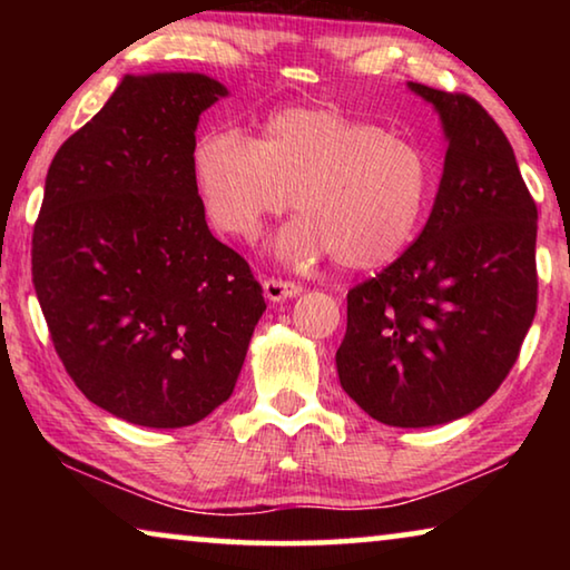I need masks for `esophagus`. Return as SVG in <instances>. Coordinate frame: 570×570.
<instances>
[{"label": "esophagus", "mask_w": 570, "mask_h": 570, "mask_svg": "<svg viewBox=\"0 0 570 570\" xmlns=\"http://www.w3.org/2000/svg\"><path fill=\"white\" fill-rule=\"evenodd\" d=\"M304 288L294 282H282V278H264V296L268 302H284V298L298 296Z\"/></svg>", "instance_id": "obj_1"}]
</instances>
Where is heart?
<instances>
[{
	"label": "heart",
	"mask_w": 570,
	"mask_h": 570,
	"mask_svg": "<svg viewBox=\"0 0 570 570\" xmlns=\"http://www.w3.org/2000/svg\"><path fill=\"white\" fill-rule=\"evenodd\" d=\"M190 173L220 234L250 240L294 196L302 216L276 236V254L292 264L334 254L352 272L402 256L435 188L428 150L334 105L278 108L258 138L234 128L200 135Z\"/></svg>",
	"instance_id": "obj_1"
}]
</instances>
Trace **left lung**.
Returning a JSON list of instances; mask_svg holds the SVG:
<instances>
[{
	"instance_id": "obj_1",
	"label": "left lung",
	"mask_w": 570,
	"mask_h": 570,
	"mask_svg": "<svg viewBox=\"0 0 570 570\" xmlns=\"http://www.w3.org/2000/svg\"><path fill=\"white\" fill-rule=\"evenodd\" d=\"M407 88L440 115L445 168L417 240L346 294L336 372L370 417L432 428L478 410L513 370L535 316L538 210L480 102Z\"/></svg>"
}]
</instances>
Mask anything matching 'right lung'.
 <instances>
[{"label": "right lung", "mask_w": 570, "mask_h": 570, "mask_svg": "<svg viewBox=\"0 0 570 570\" xmlns=\"http://www.w3.org/2000/svg\"><path fill=\"white\" fill-rule=\"evenodd\" d=\"M200 72L125 75L47 170L32 282L67 374L140 428H188L236 387L262 286L210 234L190 156L226 98Z\"/></svg>", "instance_id": "1"}]
</instances>
